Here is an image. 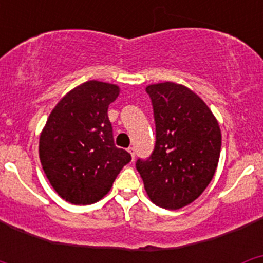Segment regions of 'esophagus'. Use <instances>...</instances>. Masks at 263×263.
Listing matches in <instances>:
<instances>
[{"mask_svg":"<svg viewBox=\"0 0 263 263\" xmlns=\"http://www.w3.org/2000/svg\"><path fill=\"white\" fill-rule=\"evenodd\" d=\"M127 152H129V154L132 155V158H133V159H134V157H136V148H134V147H129V148H127Z\"/></svg>","mask_w":263,"mask_h":263,"instance_id":"esophagus-1","label":"esophagus"}]
</instances>
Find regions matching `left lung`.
<instances>
[{"instance_id": "8db88e82", "label": "left lung", "mask_w": 263, "mask_h": 263, "mask_svg": "<svg viewBox=\"0 0 263 263\" xmlns=\"http://www.w3.org/2000/svg\"><path fill=\"white\" fill-rule=\"evenodd\" d=\"M155 121L154 152L136 163L150 200L179 210L203 194L217 168L221 132L200 97L171 81L146 88Z\"/></svg>"}]
</instances>
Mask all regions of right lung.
Returning a JSON list of instances; mask_svg holds the SVG:
<instances>
[{
  "instance_id": "right-lung-1",
  "label": "right lung",
  "mask_w": 263,
  "mask_h": 263,
  "mask_svg": "<svg viewBox=\"0 0 263 263\" xmlns=\"http://www.w3.org/2000/svg\"><path fill=\"white\" fill-rule=\"evenodd\" d=\"M120 88L89 80L69 90L52 109L39 138V158L62 199L87 205L103 199L129 153L116 147L108 108Z\"/></svg>"
}]
</instances>
